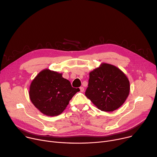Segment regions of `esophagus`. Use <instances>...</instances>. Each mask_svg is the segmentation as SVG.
I'll return each instance as SVG.
<instances>
[{"instance_id": "34e87169", "label": "esophagus", "mask_w": 157, "mask_h": 157, "mask_svg": "<svg viewBox=\"0 0 157 157\" xmlns=\"http://www.w3.org/2000/svg\"><path fill=\"white\" fill-rule=\"evenodd\" d=\"M79 89H80L81 92H84V88H83V86H81V87L79 88Z\"/></svg>"}]
</instances>
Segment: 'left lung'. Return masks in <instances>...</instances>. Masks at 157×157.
Returning <instances> with one entry per match:
<instances>
[{
	"label": "left lung",
	"mask_w": 157,
	"mask_h": 157,
	"mask_svg": "<svg viewBox=\"0 0 157 157\" xmlns=\"http://www.w3.org/2000/svg\"><path fill=\"white\" fill-rule=\"evenodd\" d=\"M89 74L85 95L98 109L113 111L125 102L130 92V82L119 68L102 63Z\"/></svg>",
	"instance_id": "8db88e82"
}]
</instances>
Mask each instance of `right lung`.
<instances>
[{"instance_id": "obj_1", "label": "right lung", "mask_w": 157, "mask_h": 157, "mask_svg": "<svg viewBox=\"0 0 157 157\" xmlns=\"http://www.w3.org/2000/svg\"><path fill=\"white\" fill-rule=\"evenodd\" d=\"M79 88H73L62 74L48 69L41 71L30 86L29 97L32 104L46 116L60 114Z\"/></svg>"}]
</instances>
